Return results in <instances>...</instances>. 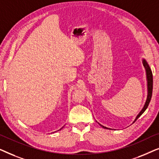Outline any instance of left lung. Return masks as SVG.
<instances>
[{"label":"left lung","instance_id":"8db88e82","mask_svg":"<svg viewBox=\"0 0 159 159\" xmlns=\"http://www.w3.org/2000/svg\"><path fill=\"white\" fill-rule=\"evenodd\" d=\"M143 66H144L145 69V71H146V75H147V81H148V96H147V100H146V102H145V106L144 107L142 110H141V111L139 113V114L137 116L135 120V121L137 119H138L139 117H140L141 115H142L143 113L145 110H146V108H148V106L149 105V103L150 101H151V97H152V92H153V74H152V71L151 70V69H150V67L148 66V63L146 62V61L145 59L143 60ZM102 127L105 128V129H108V128L106 127H103V125H100Z\"/></svg>","mask_w":159,"mask_h":159}]
</instances>
